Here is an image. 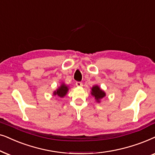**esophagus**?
<instances>
[{
	"mask_svg": "<svg viewBox=\"0 0 155 155\" xmlns=\"http://www.w3.org/2000/svg\"><path fill=\"white\" fill-rule=\"evenodd\" d=\"M76 86H78V87H81V86H83V84L81 83V82H79V81H77L76 83Z\"/></svg>",
	"mask_w": 155,
	"mask_h": 155,
	"instance_id": "obj_1",
	"label": "esophagus"
}]
</instances>
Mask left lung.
<instances>
[{"label": "left lung", "mask_w": 155, "mask_h": 155, "mask_svg": "<svg viewBox=\"0 0 155 155\" xmlns=\"http://www.w3.org/2000/svg\"><path fill=\"white\" fill-rule=\"evenodd\" d=\"M91 94L93 97H94L95 100L97 103H101V101L106 96V92L104 90L101 89L99 86L94 85L91 88Z\"/></svg>", "instance_id": "1"}]
</instances>
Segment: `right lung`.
<instances>
[{
    "label": "right lung",
    "mask_w": 155,
    "mask_h": 155,
    "mask_svg": "<svg viewBox=\"0 0 155 155\" xmlns=\"http://www.w3.org/2000/svg\"><path fill=\"white\" fill-rule=\"evenodd\" d=\"M69 90V86L66 85L64 83H61V85L57 88L56 90L54 91L53 96H57L60 98H64L66 95L67 94Z\"/></svg>",
    "instance_id": "1"
}]
</instances>
